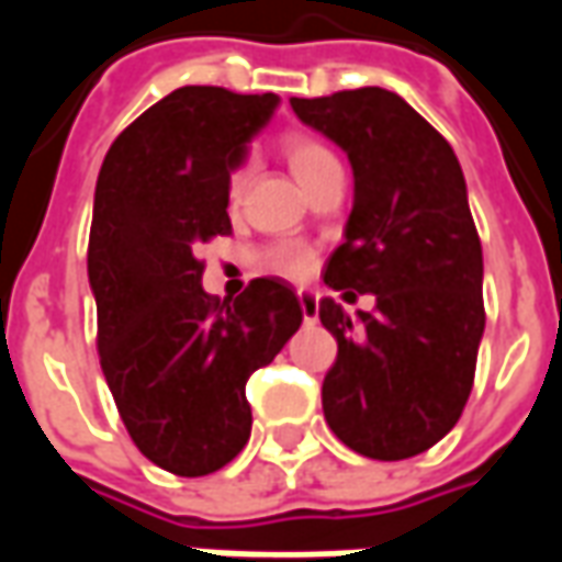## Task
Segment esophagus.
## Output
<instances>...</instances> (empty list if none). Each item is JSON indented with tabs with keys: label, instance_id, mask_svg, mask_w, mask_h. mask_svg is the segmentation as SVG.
Masks as SVG:
<instances>
[{
	"label": "esophagus",
	"instance_id": "34e87169",
	"mask_svg": "<svg viewBox=\"0 0 562 562\" xmlns=\"http://www.w3.org/2000/svg\"><path fill=\"white\" fill-rule=\"evenodd\" d=\"M297 301H301L306 322H313L318 316V294L313 289H297Z\"/></svg>",
	"mask_w": 562,
	"mask_h": 562
}]
</instances>
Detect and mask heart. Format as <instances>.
I'll list each match as a JSON object with an SVG mask.
<instances>
[{
  "label": "heart",
  "mask_w": 562,
  "mask_h": 562,
  "mask_svg": "<svg viewBox=\"0 0 562 562\" xmlns=\"http://www.w3.org/2000/svg\"><path fill=\"white\" fill-rule=\"evenodd\" d=\"M282 156L289 161V168L297 177V183L310 186L316 180L318 173H325L330 165H340L337 156L330 153L325 144H318L316 138L310 135H285L282 138ZM246 180H249V165H240L237 171L232 173V183H228V195L232 201L244 195ZM268 265L273 270H280L285 277H306L310 268H313V256L306 249H297V246H277L268 252Z\"/></svg>",
  "instance_id": "b5f03b06"
}]
</instances>
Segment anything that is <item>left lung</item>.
<instances>
[{"label": "left lung", "instance_id": "8db88e82", "mask_svg": "<svg viewBox=\"0 0 562 562\" xmlns=\"http://www.w3.org/2000/svg\"><path fill=\"white\" fill-rule=\"evenodd\" d=\"M292 111L352 165V213L325 282L342 297L376 294V310L355 318L334 297L318 301L337 337L325 422L364 458H415L458 424L484 334L482 244L460 161L382 87L292 99Z\"/></svg>", "mask_w": 562, "mask_h": 562}]
</instances>
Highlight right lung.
<instances>
[{"label":"right lung","instance_id":"add662e5","mask_svg":"<svg viewBox=\"0 0 562 562\" xmlns=\"http://www.w3.org/2000/svg\"><path fill=\"white\" fill-rule=\"evenodd\" d=\"M280 95L180 87L111 144L95 183L87 273L99 358L140 454L210 475L252 430L246 379L304 322L292 285L261 277L234 301L201 289L195 249L232 234L228 183Z\"/></svg>","mask_w":562,"mask_h":562}]
</instances>
